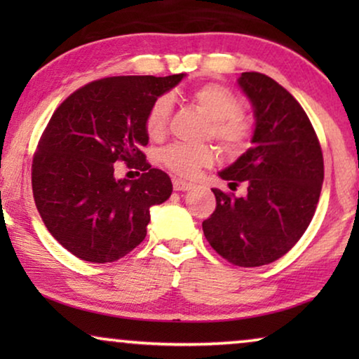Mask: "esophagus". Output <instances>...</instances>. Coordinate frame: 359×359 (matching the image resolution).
<instances>
[{
  "label": "esophagus",
  "mask_w": 359,
  "mask_h": 359,
  "mask_svg": "<svg viewBox=\"0 0 359 359\" xmlns=\"http://www.w3.org/2000/svg\"><path fill=\"white\" fill-rule=\"evenodd\" d=\"M173 188H175V191H189V189L194 188V184L188 183V181L180 180V178H175L173 180Z\"/></svg>",
  "instance_id": "1"
}]
</instances>
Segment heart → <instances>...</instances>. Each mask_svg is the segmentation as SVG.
Returning <instances> with one entry per match:
<instances>
[{"instance_id":"heart-1","label":"heart","mask_w":359,"mask_h":359,"mask_svg":"<svg viewBox=\"0 0 359 359\" xmlns=\"http://www.w3.org/2000/svg\"><path fill=\"white\" fill-rule=\"evenodd\" d=\"M191 101L198 111L209 119V134L217 140L229 154H238L250 139V124L240 111V101L227 88L203 85L191 93ZM171 101L161 96L151 104L145 119V129L150 139L160 140L168 127ZM165 166L181 176H194L203 166L214 161V150L209 145H183L175 144L166 147L160 154Z\"/></svg>"}]
</instances>
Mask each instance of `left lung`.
Returning <instances> with one entry per match:
<instances>
[{
  "label": "left lung",
  "instance_id": "1",
  "mask_svg": "<svg viewBox=\"0 0 359 359\" xmlns=\"http://www.w3.org/2000/svg\"><path fill=\"white\" fill-rule=\"evenodd\" d=\"M237 85L252 104V147L219 176L229 186L245 181L247 196L214 188L217 208L203 230L220 257L253 268L276 262L306 232L320 198L323 156L291 93L257 72L242 73Z\"/></svg>",
  "mask_w": 359,
  "mask_h": 359
}]
</instances>
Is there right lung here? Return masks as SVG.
Returning <instances> with one entry per match:
<instances>
[{"label":"right lung","instance_id":"obj_1","mask_svg":"<svg viewBox=\"0 0 359 359\" xmlns=\"http://www.w3.org/2000/svg\"><path fill=\"white\" fill-rule=\"evenodd\" d=\"M186 75L111 76L68 96L53 112L32 163L37 210L52 237L90 263L126 257L147 235L151 205L165 203L170 176L147 163L145 119ZM117 161L144 173L117 180Z\"/></svg>","mask_w":359,"mask_h":359}]
</instances>
